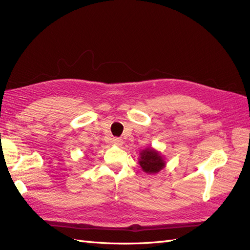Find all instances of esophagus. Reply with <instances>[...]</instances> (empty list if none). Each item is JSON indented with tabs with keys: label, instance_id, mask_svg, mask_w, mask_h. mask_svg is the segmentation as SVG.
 <instances>
[{
	"label": "esophagus",
	"instance_id": "34e87169",
	"mask_svg": "<svg viewBox=\"0 0 250 250\" xmlns=\"http://www.w3.org/2000/svg\"><path fill=\"white\" fill-rule=\"evenodd\" d=\"M111 143L113 144V145H117V146H122L123 145V140H121L119 138H115L111 140Z\"/></svg>",
	"mask_w": 250,
	"mask_h": 250
}]
</instances>
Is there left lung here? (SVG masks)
Here are the masks:
<instances>
[{"label": "left lung", "instance_id": "left-lung-1", "mask_svg": "<svg viewBox=\"0 0 250 250\" xmlns=\"http://www.w3.org/2000/svg\"><path fill=\"white\" fill-rule=\"evenodd\" d=\"M139 164L144 172L147 174H156L166 167V160L160 151L148 147L140 152Z\"/></svg>", "mask_w": 250, "mask_h": 250}]
</instances>
